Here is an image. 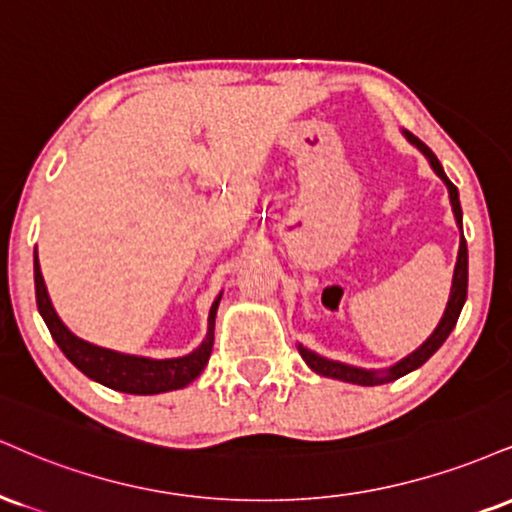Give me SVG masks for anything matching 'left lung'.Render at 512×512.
<instances>
[{
	"mask_svg": "<svg viewBox=\"0 0 512 512\" xmlns=\"http://www.w3.org/2000/svg\"><path fill=\"white\" fill-rule=\"evenodd\" d=\"M403 135L408 138L410 145H415L417 150H420L422 155L427 157V162L434 169V174L439 176L443 183H446L448 197H451L455 224H458V229H460L458 260H455L453 283H451V293H448L446 310H443V315L439 319V324H436V329L427 336V341H424L420 348H415L410 355H405L403 360H398L396 365H391L386 369H365V367L346 365V362L329 360V357L317 355L315 350L305 348L303 343H298L300 357H303V360L307 362V367H310L312 372H317L319 377H331V379H338V381H348V384H357V386H379V384H389V381H396L400 377H405V374L415 372L417 367H422L424 362H427L429 357H432L436 350L443 346V341L451 336V331H453L455 322H458L460 312H463V305H465V298H467V243L463 238V209H460L458 188H455L453 183L448 181V176H446V171H443L441 162L436 159L434 152L429 150V147L424 145L420 138H415V135L408 133V131H403Z\"/></svg>",
	"mask_w": 512,
	"mask_h": 512,
	"instance_id": "obj_1",
	"label": "left lung"
}]
</instances>
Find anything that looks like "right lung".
Instances as JSON below:
<instances>
[{
    "mask_svg": "<svg viewBox=\"0 0 512 512\" xmlns=\"http://www.w3.org/2000/svg\"><path fill=\"white\" fill-rule=\"evenodd\" d=\"M33 267L35 298H38V310L42 319H45L49 334H52L54 343L61 348V353L69 357L85 377L97 381V384L121 393H133V396H155V393L176 391L188 386L190 381L200 377V372L209 362L214 346V319H217L221 293L217 295L212 307H209L207 334L193 353L181 357H166V360H152V357L119 353V350L95 346V343L78 338L69 326L61 322L52 300H49L45 279H42L40 272L38 252H35Z\"/></svg>",
    "mask_w": 512,
    "mask_h": 512,
    "instance_id": "add662e5",
    "label": "right lung"
}]
</instances>
